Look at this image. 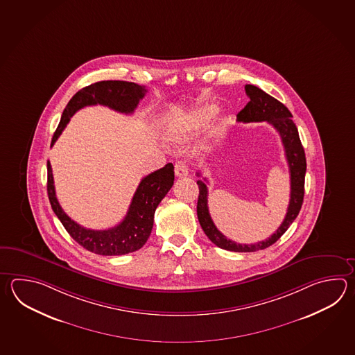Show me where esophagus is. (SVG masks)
I'll return each mask as SVG.
<instances>
[{
	"label": "esophagus",
	"instance_id": "obj_1",
	"mask_svg": "<svg viewBox=\"0 0 355 355\" xmlns=\"http://www.w3.org/2000/svg\"><path fill=\"white\" fill-rule=\"evenodd\" d=\"M174 173L178 178H183L186 175H189V166L186 164V162H177L174 166Z\"/></svg>",
	"mask_w": 355,
	"mask_h": 355
}]
</instances>
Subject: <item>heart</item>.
I'll list each match as a JSON object with an SVG mask.
<instances>
[{"instance_id":"1","label":"heart","mask_w":355,"mask_h":355,"mask_svg":"<svg viewBox=\"0 0 355 355\" xmlns=\"http://www.w3.org/2000/svg\"><path fill=\"white\" fill-rule=\"evenodd\" d=\"M215 112H216V110L214 107H205V109L196 111L195 114L189 116L184 123L169 131L168 137L172 140H183V139L187 138L189 132L197 130L198 128L203 126L212 116L215 115Z\"/></svg>"}]
</instances>
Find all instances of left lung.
<instances>
[{
  "mask_svg": "<svg viewBox=\"0 0 355 355\" xmlns=\"http://www.w3.org/2000/svg\"><path fill=\"white\" fill-rule=\"evenodd\" d=\"M245 92L250 101L246 103L245 107L236 115L239 123H261L267 121L270 123L275 130L279 132L282 144L284 146L286 159L288 163L291 175V198L288 203L287 214L284 216L281 226L275 230L270 238L255 243V244H238L232 240L227 239L223 232L217 230L209 212L207 205V186L205 182L197 181L200 195L197 201V217L203 232L207 238L215 245L230 250V252H258L266 249L268 246L275 244L277 240L282 236L290 225L295 221L301 206L304 202V174H306V157H304V146L298 137L296 125L292 120V114L282 102L275 100V97L266 94L261 88L255 87L253 85H245ZM200 175V173H197Z\"/></svg>",
  "mask_w": 355,
  "mask_h": 355,
  "instance_id": "obj_1",
  "label": "left lung"
}]
</instances>
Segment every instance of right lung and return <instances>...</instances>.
Listing matches in <instances>:
<instances>
[{
  "mask_svg": "<svg viewBox=\"0 0 355 355\" xmlns=\"http://www.w3.org/2000/svg\"><path fill=\"white\" fill-rule=\"evenodd\" d=\"M145 94V87L126 80H101L82 88L65 106L60 123L51 139V146L78 110L86 106L102 105L121 114H132ZM46 166L48 197L54 214L73 239L85 249L100 255H123L137 252L144 245L152 232L155 210L168 191L172 189L174 181L172 163L148 174L139 183L128 214L120 224L107 230H91L73 221L60 207L55 196L49 160Z\"/></svg>",
  "mask_w": 355,
  "mask_h": 355,
  "instance_id": "1",
  "label": "right lung"
}]
</instances>
